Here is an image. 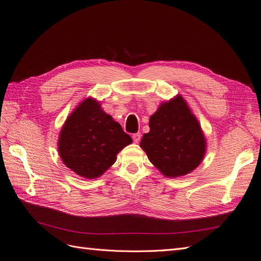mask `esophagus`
I'll return each instance as SVG.
<instances>
[{
    "label": "esophagus",
    "instance_id": "34e87169",
    "mask_svg": "<svg viewBox=\"0 0 261 261\" xmlns=\"http://www.w3.org/2000/svg\"><path fill=\"white\" fill-rule=\"evenodd\" d=\"M140 137H142V135H140V133H136V134H134V135H133V140L135 143H139Z\"/></svg>",
    "mask_w": 261,
    "mask_h": 261
}]
</instances>
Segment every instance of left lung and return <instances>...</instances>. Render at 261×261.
Masks as SVG:
<instances>
[{
    "instance_id": "left-lung-1",
    "label": "left lung",
    "mask_w": 261,
    "mask_h": 261,
    "mask_svg": "<svg viewBox=\"0 0 261 261\" xmlns=\"http://www.w3.org/2000/svg\"><path fill=\"white\" fill-rule=\"evenodd\" d=\"M149 127L140 147L166 177L186 175L202 163L206 149L205 137L181 95L161 103L150 116Z\"/></svg>"
}]
</instances>
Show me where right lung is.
Returning a JSON list of instances; mask_svg holds the SVG:
<instances>
[{"label": "right lung", "mask_w": 261, "mask_h": 261, "mask_svg": "<svg viewBox=\"0 0 261 261\" xmlns=\"http://www.w3.org/2000/svg\"><path fill=\"white\" fill-rule=\"evenodd\" d=\"M132 144L122 126L101 109L92 97L82 101L63 124L59 154L69 169L80 177L95 179L116 161V154Z\"/></svg>", "instance_id": "obj_1"}]
</instances>
